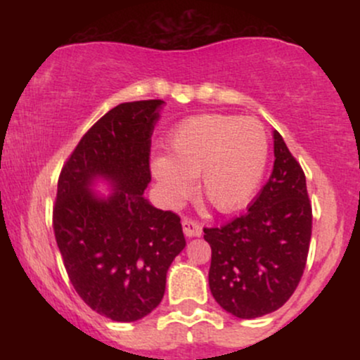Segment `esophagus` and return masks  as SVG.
I'll use <instances>...</instances> for the list:
<instances>
[{
	"mask_svg": "<svg viewBox=\"0 0 360 360\" xmlns=\"http://www.w3.org/2000/svg\"><path fill=\"white\" fill-rule=\"evenodd\" d=\"M183 230L188 237H200L201 232H203V226H201L200 221H196L191 217L183 218Z\"/></svg>",
	"mask_w": 360,
	"mask_h": 360,
	"instance_id": "34e87169",
	"label": "esophagus"
}]
</instances>
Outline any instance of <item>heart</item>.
<instances>
[{"mask_svg":"<svg viewBox=\"0 0 360 360\" xmlns=\"http://www.w3.org/2000/svg\"><path fill=\"white\" fill-rule=\"evenodd\" d=\"M167 157L152 159V172L166 196L181 201L189 179L218 212H235L257 191L267 164V135L254 118L201 115L184 120L169 135Z\"/></svg>","mask_w":360,"mask_h":360,"instance_id":"b5f03b06","label":"heart"}]
</instances>
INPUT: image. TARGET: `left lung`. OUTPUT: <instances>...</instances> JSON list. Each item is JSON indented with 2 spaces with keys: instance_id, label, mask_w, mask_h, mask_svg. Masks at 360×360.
Returning <instances> with one entry per match:
<instances>
[{
  "instance_id": "8db88e82",
  "label": "left lung",
  "mask_w": 360,
  "mask_h": 360,
  "mask_svg": "<svg viewBox=\"0 0 360 360\" xmlns=\"http://www.w3.org/2000/svg\"><path fill=\"white\" fill-rule=\"evenodd\" d=\"M274 155L269 181L249 210L225 225L203 229L212 247L213 298L243 320L276 311L291 298L311 240L307 177L279 131H274Z\"/></svg>"
}]
</instances>
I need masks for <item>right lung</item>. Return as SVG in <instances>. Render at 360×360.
Wrapping results in <instances>:
<instances>
[{
  "label": "right lung",
  "instance_id": "1",
  "mask_svg": "<svg viewBox=\"0 0 360 360\" xmlns=\"http://www.w3.org/2000/svg\"><path fill=\"white\" fill-rule=\"evenodd\" d=\"M164 101L122 103L82 135L62 166L52 226L69 281L91 309L135 321L159 307L166 274L186 240L179 214L143 198L150 183V137ZM96 175L115 183L100 200Z\"/></svg>",
  "mask_w": 360,
  "mask_h": 360
}]
</instances>
